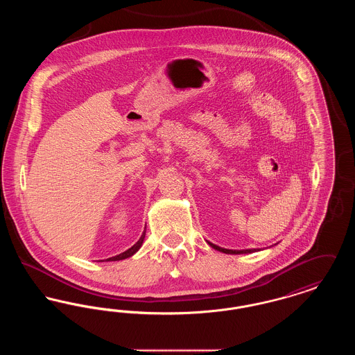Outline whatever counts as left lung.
Returning <instances> with one entry per match:
<instances>
[{
	"label": "left lung",
	"instance_id": "obj_1",
	"mask_svg": "<svg viewBox=\"0 0 355 355\" xmlns=\"http://www.w3.org/2000/svg\"><path fill=\"white\" fill-rule=\"evenodd\" d=\"M207 243L213 248V249H216V250H218L220 253L225 254H248V253H254V252H259V249H245V250H232V249H223V248H220V246H217V245H214V243H211V242H209L207 241Z\"/></svg>",
	"mask_w": 355,
	"mask_h": 355
}]
</instances>
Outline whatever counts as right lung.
<instances>
[{"label": "right lung", "mask_w": 355, "mask_h": 355, "mask_svg": "<svg viewBox=\"0 0 355 355\" xmlns=\"http://www.w3.org/2000/svg\"><path fill=\"white\" fill-rule=\"evenodd\" d=\"M145 230H144V233H142V236L141 238L135 242V245L130 248V249H128L126 252H123V253L119 254V255H114V257H110V258H107L106 261H121V259H126V258H129V257H132L133 254L137 253L138 250H139V248L142 246V243H144V239H145Z\"/></svg>", "instance_id": "1"}]
</instances>
